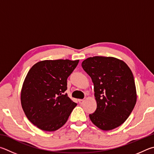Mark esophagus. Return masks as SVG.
I'll use <instances>...</instances> for the list:
<instances>
[{
	"label": "esophagus",
	"instance_id": "obj_1",
	"mask_svg": "<svg viewBox=\"0 0 154 154\" xmlns=\"http://www.w3.org/2000/svg\"><path fill=\"white\" fill-rule=\"evenodd\" d=\"M79 103L82 104L85 102V100L84 99H79Z\"/></svg>",
	"mask_w": 154,
	"mask_h": 154
}]
</instances>
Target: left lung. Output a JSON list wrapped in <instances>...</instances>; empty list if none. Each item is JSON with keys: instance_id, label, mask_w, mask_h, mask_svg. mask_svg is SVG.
Wrapping results in <instances>:
<instances>
[{"instance_id": "1", "label": "left lung", "mask_w": 154, "mask_h": 154, "mask_svg": "<svg viewBox=\"0 0 154 154\" xmlns=\"http://www.w3.org/2000/svg\"><path fill=\"white\" fill-rule=\"evenodd\" d=\"M82 67L94 84L97 109L89 118L97 127L111 131L125 122L137 102L133 74L125 61L113 57L95 56Z\"/></svg>"}]
</instances>
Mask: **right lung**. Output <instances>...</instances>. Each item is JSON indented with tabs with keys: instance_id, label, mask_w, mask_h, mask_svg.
Masks as SVG:
<instances>
[{
	"instance_id": "add662e5",
	"label": "right lung",
	"mask_w": 154,
	"mask_h": 154,
	"mask_svg": "<svg viewBox=\"0 0 154 154\" xmlns=\"http://www.w3.org/2000/svg\"><path fill=\"white\" fill-rule=\"evenodd\" d=\"M79 60H44L32 66L21 91V103L28 119L40 129L52 132L63 126L77 104L64 92L67 79Z\"/></svg>"
}]
</instances>
